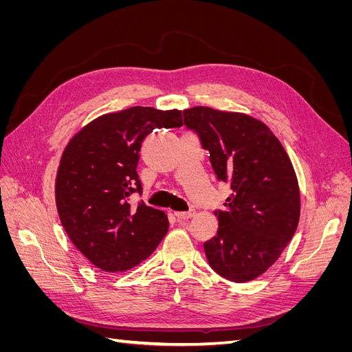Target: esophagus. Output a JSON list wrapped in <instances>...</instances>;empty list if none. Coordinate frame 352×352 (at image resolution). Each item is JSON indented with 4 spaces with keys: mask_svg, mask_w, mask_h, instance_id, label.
Returning <instances> with one entry per match:
<instances>
[{
    "mask_svg": "<svg viewBox=\"0 0 352 352\" xmlns=\"http://www.w3.org/2000/svg\"><path fill=\"white\" fill-rule=\"evenodd\" d=\"M175 216H176L179 220H188V219L195 216V210H189V211H175Z\"/></svg>",
    "mask_w": 352,
    "mask_h": 352,
    "instance_id": "1",
    "label": "esophagus"
}]
</instances>
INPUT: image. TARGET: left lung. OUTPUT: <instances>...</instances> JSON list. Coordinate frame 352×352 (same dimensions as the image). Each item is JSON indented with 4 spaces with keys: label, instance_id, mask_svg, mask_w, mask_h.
<instances>
[{
    "label": "left lung",
    "instance_id": "obj_1",
    "mask_svg": "<svg viewBox=\"0 0 352 352\" xmlns=\"http://www.w3.org/2000/svg\"><path fill=\"white\" fill-rule=\"evenodd\" d=\"M210 153L212 170L233 194L216 210L217 235L204 243L208 263L232 282L267 272L300 221V186L289 155L267 124L254 117L197 105L184 110Z\"/></svg>",
    "mask_w": 352,
    "mask_h": 352
}]
</instances>
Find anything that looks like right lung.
Segmentation results:
<instances>
[{
  "mask_svg": "<svg viewBox=\"0 0 352 352\" xmlns=\"http://www.w3.org/2000/svg\"><path fill=\"white\" fill-rule=\"evenodd\" d=\"M182 111L131 107L102 114L72 136L56 177V204L70 241L95 267L117 273L150 257L168 229L167 214L129 204L144 138L180 127Z\"/></svg>",
  "mask_w": 352,
  "mask_h": 352,
  "instance_id": "add662e5",
  "label": "right lung"
}]
</instances>
